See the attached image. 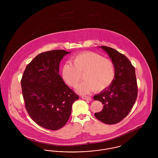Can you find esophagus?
<instances>
[{
  "mask_svg": "<svg viewBox=\"0 0 158 158\" xmlns=\"http://www.w3.org/2000/svg\"><path fill=\"white\" fill-rule=\"evenodd\" d=\"M81 97H82L83 99H85V100H89V101H90V100L92 99L91 97H89V96H84V95H83Z\"/></svg>",
  "mask_w": 158,
  "mask_h": 158,
  "instance_id": "34e87169",
  "label": "esophagus"
}]
</instances>
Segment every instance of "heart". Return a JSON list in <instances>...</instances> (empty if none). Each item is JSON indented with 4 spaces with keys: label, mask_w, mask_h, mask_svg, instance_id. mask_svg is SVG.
Masks as SVG:
<instances>
[{
    "label": "heart",
    "mask_w": 158,
    "mask_h": 158,
    "mask_svg": "<svg viewBox=\"0 0 158 158\" xmlns=\"http://www.w3.org/2000/svg\"><path fill=\"white\" fill-rule=\"evenodd\" d=\"M73 63L64 64L61 75L69 85L76 87L83 74L85 81L76 88V91L79 94L105 90L115 77V70L113 61L97 53L86 52L79 54L73 58Z\"/></svg>",
    "instance_id": "obj_1"
}]
</instances>
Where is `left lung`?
Wrapping results in <instances>:
<instances>
[{
  "label": "left lung",
  "instance_id": "8db88e82",
  "mask_svg": "<svg viewBox=\"0 0 158 158\" xmlns=\"http://www.w3.org/2000/svg\"><path fill=\"white\" fill-rule=\"evenodd\" d=\"M108 54L115 70L112 83L105 90L94 95V100L102 102L103 110L95 117L107 124H114L124 119L131 111L137 96L135 69L127 58L115 49L99 46Z\"/></svg>",
  "mask_w": 158,
  "mask_h": 158
}]
</instances>
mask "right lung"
<instances>
[{
	"label": "right lung",
	"instance_id": "add662e5",
	"mask_svg": "<svg viewBox=\"0 0 158 158\" xmlns=\"http://www.w3.org/2000/svg\"><path fill=\"white\" fill-rule=\"evenodd\" d=\"M71 52L54 50L37 55L27 65L21 79L25 108L32 120L47 129L63 127L79 97L59 75L63 57Z\"/></svg>",
	"mask_w": 158,
	"mask_h": 158
}]
</instances>
